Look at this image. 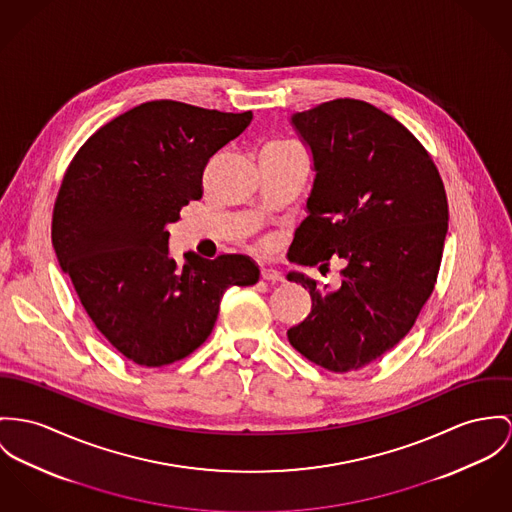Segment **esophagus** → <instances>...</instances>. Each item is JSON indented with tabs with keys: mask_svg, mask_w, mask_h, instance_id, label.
I'll return each mask as SVG.
<instances>
[{
	"mask_svg": "<svg viewBox=\"0 0 512 512\" xmlns=\"http://www.w3.org/2000/svg\"><path fill=\"white\" fill-rule=\"evenodd\" d=\"M261 276H263L265 280H269V282H282V280H284L282 273L276 271L275 267H263V269H261Z\"/></svg>",
	"mask_w": 512,
	"mask_h": 512,
	"instance_id": "34e87169",
	"label": "esophagus"
}]
</instances>
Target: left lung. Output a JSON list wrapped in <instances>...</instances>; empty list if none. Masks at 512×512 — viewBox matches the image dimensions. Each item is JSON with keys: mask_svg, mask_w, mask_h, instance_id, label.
<instances>
[{"mask_svg": "<svg viewBox=\"0 0 512 512\" xmlns=\"http://www.w3.org/2000/svg\"><path fill=\"white\" fill-rule=\"evenodd\" d=\"M290 122L315 177L288 259L323 271L339 257L345 267L335 290L286 275L312 296L288 341L327 370H358L394 349L433 294L448 232L444 185L419 140L370 103L335 99Z\"/></svg>", "mask_w": 512, "mask_h": 512, "instance_id": "8db88e82", "label": "left lung"}]
</instances>
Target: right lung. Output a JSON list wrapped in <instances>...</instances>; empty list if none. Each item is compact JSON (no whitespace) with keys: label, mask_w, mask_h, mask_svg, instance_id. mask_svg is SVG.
I'll return each instance as SVG.
<instances>
[{"label":"right lung","mask_w":512,"mask_h":512,"mask_svg":"<svg viewBox=\"0 0 512 512\" xmlns=\"http://www.w3.org/2000/svg\"><path fill=\"white\" fill-rule=\"evenodd\" d=\"M247 113L179 101L142 103L99 128L72 159L52 216V245L81 306L128 360L156 368L198 349L230 286H251L247 255L177 265L167 224L202 197L210 158L249 124Z\"/></svg>","instance_id":"add662e5"}]
</instances>
